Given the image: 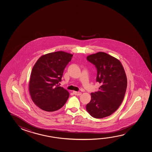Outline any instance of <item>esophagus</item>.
I'll list each match as a JSON object with an SVG mask.
<instances>
[{"label":"esophagus","mask_w":152,"mask_h":152,"mask_svg":"<svg viewBox=\"0 0 152 152\" xmlns=\"http://www.w3.org/2000/svg\"><path fill=\"white\" fill-rule=\"evenodd\" d=\"M73 93H74V94L75 95H77V96H80V95H82V93H81V92L74 91Z\"/></svg>","instance_id":"obj_1"}]
</instances>
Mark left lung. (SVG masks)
<instances>
[{"label":"left lung","mask_w":152,"mask_h":152,"mask_svg":"<svg viewBox=\"0 0 152 152\" xmlns=\"http://www.w3.org/2000/svg\"><path fill=\"white\" fill-rule=\"evenodd\" d=\"M87 60L96 68L99 91L91 93L86 110L95 118L112 115L121 104L127 86V76L119 60L103 52L88 56Z\"/></svg>","instance_id":"left-lung-1"}]
</instances>
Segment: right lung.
Segmentation results:
<instances>
[{"label": "right lung", "instance_id": "1", "mask_svg": "<svg viewBox=\"0 0 152 152\" xmlns=\"http://www.w3.org/2000/svg\"><path fill=\"white\" fill-rule=\"evenodd\" d=\"M72 54L62 51L43 55L34 65L30 76L29 92L33 102L45 112L51 113L65 105L69 93L59 86L64 70Z\"/></svg>", "mask_w": 152, "mask_h": 152}]
</instances>
